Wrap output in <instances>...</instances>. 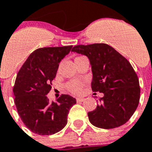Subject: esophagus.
<instances>
[{
    "label": "esophagus",
    "instance_id": "1",
    "mask_svg": "<svg viewBox=\"0 0 152 152\" xmlns=\"http://www.w3.org/2000/svg\"><path fill=\"white\" fill-rule=\"evenodd\" d=\"M76 100L78 102H83L85 100V99L83 97H77L76 98Z\"/></svg>",
    "mask_w": 152,
    "mask_h": 152
}]
</instances>
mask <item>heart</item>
<instances>
[{
  "instance_id": "1",
  "label": "heart",
  "mask_w": 152,
  "mask_h": 152,
  "mask_svg": "<svg viewBox=\"0 0 152 152\" xmlns=\"http://www.w3.org/2000/svg\"><path fill=\"white\" fill-rule=\"evenodd\" d=\"M66 88L72 94H80L81 90H82V83L80 82H78V81H72V82L69 83L66 85Z\"/></svg>"
}]
</instances>
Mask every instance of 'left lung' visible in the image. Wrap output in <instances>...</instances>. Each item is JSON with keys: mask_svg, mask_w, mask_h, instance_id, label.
Returning <instances> with one entry per match:
<instances>
[{"mask_svg": "<svg viewBox=\"0 0 152 152\" xmlns=\"http://www.w3.org/2000/svg\"><path fill=\"white\" fill-rule=\"evenodd\" d=\"M72 52L88 57L93 72L92 90L104 94L96 108L88 113L90 123L104 129L124 124L140 100L139 80L131 63L104 43L79 45Z\"/></svg>", "mask_w": 152, "mask_h": 152, "instance_id": "left-lung-1", "label": "left lung"}]
</instances>
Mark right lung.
Returning a JSON list of instances; mask_svg holds the SVG:
<instances>
[{"label":"right lung","instance_id":"add662e5","mask_svg":"<svg viewBox=\"0 0 152 152\" xmlns=\"http://www.w3.org/2000/svg\"><path fill=\"white\" fill-rule=\"evenodd\" d=\"M72 47L38 48L18 72L13 88L15 104L23 123L33 133L54 134L67 124L69 111L76 99L62 94L57 102L51 103L46 95L52 89L59 62Z\"/></svg>","mask_w":152,"mask_h":152}]
</instances>
